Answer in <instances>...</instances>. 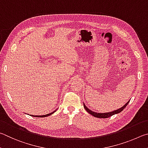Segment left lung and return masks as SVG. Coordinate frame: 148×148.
I'll list each match as a JSON object with an SVG mask.
<instances>
[{"label":"left lung","mask_w":148,"mask_h":148,"mask_svg":"<svg viewBox=\"0 0 148 148\" xmlns=\"http://www.w3.org/2000/svg\"><path fill=\"white\" fill-rule=\"evenodd\" d=\"M129 103V101H128L127 102L125 105H124L123 107H121V108H118L117 110H115L114 111H111V112H105V113H98V112H95L94 111H92L91 110H90L88 108L86 105H85L84 103V107L85 108V110H86L90 114H91L92 116H94V117H96V118H107L108 117H110V116H112L114 114H118L121 112V111H122L124 108L126 107V106L128 105V103Z\"/></svg>","instance_id":"8db88e82"}]
</instances>
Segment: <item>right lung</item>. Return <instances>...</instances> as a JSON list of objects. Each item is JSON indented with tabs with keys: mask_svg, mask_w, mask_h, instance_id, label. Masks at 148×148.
Here are the masks:
<instances>
[{
	"mask_svg": "<svg viewBox=\"0 0 148 148\" xmlns=\"http://www.w3.org/2000/svg\"><path fill=\"white\" fill-rule=\"evenodd\" d=\"M57 109H58V108H57ZM57 109H56L54 111H53V112H51V113H49V114H46V115H41V116H34V115H32V116H34V117H40V118H43V117H47V116H50V115H51V114H53L54 112H56V111L57 110ZM31 116V115H30Z\"/></svg>",
	"mask_w": 148,
	"mask_h": 148,
	"instance_id": "obj_1",
	"label": "right lung"
}]
</instances>
